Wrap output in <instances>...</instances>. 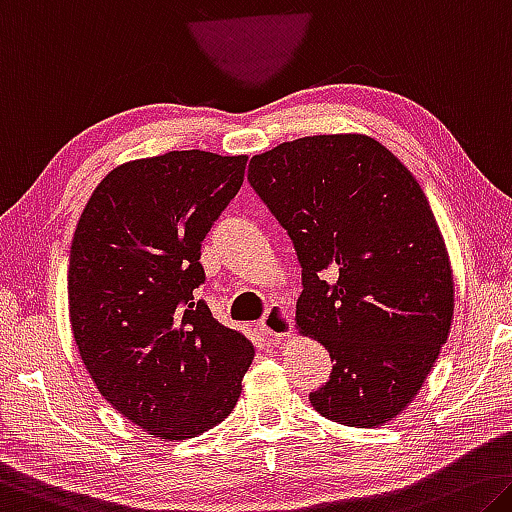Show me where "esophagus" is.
<instances>
[{"instance_id":"34e87169","label":"esophagus","mask_w":512,"mask_h":512,"mask_svg":"<svg viewBox=\"0 0 512 512\" xmlns=\"http://www.w3.org/2000/svg\"><path fill=\"white\" fill-rule=\"evenodd\" d=\"M259 328H262V332L266 337L271 339H287L291 335V316L289 312L285 310V307H278L273 305L266 310V314L259 319Z\"/></svg>"}]
</instances>
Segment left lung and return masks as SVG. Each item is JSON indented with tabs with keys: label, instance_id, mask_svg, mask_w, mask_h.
Returning <instances> with one entry per match:
<instances>
[{
	"label": "left lung",
	"instance_id": "left-lung-1",
	"mask_svg": "<svg viewBox=\"0 0 512 512\" xmlns=\"http://www.w3.org/2000/svg\"><path fill=\"white\" fill-rule=\"evenodd\" d=\"M248 182L303 269L298 328L330 353L314 410L355 428L387 424L424 385L453 316L449 255L424 191L362 134L280 143L250 159Z\"/></svg>",
	"mask_w": 512,
	"mask_h": 512
}]
</instances>
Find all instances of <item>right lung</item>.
<instances>
[{
	"label": "right lung",
	"mask_w": 512,
	"mask_h": 512,
	"mask_svg": "<svg viewBox=\"0 0 512 512\" xmlns=\"http://www.w3.org/2000/svg\"><path fill=\"white\" fill-rule=\"evenodd\" d=\"M248 157L180 150L104 177L75 230L72 335L100 394L161 440L230 415L253 344L193 298L202 239L243 184Z\"/></svg>",
	"instance_id": "1"
}]
</instances>
